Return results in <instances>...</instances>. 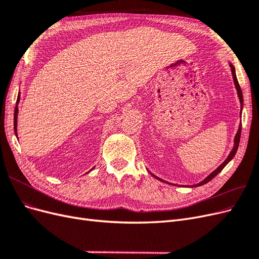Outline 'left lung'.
<instances>
[{"mask_svg":"<svg viewBox=\"0 0 259 259\" xmlns=\"http://www.w3.org/2000/svg\"><path fill=\"white\" fill-rule=\"evenodd\" d=\"M230 68H231V72H232V77H233V82H234V85H236V89H237V92H238V96H239V99H240V103H241V109H242V107H243V95H242V91H241V88H240V85H239V82H238V79H237V75H236V69H234V67L230 64ZM241 127H242V125H241V123H240V126H239V130H238V133H237V135H236V137H234V146H233V148H232V150H231V152L229 153V155H228V158H227L226 160H225V162L222 164V165H219L213 173L211 174H209L204 180H202L201 183H199L198 185H193V186H191V187H199V186H202V185H204V184H206V183H208L209 180H211L213 179L218 173H221V171L223 170V168L227 165V164H228L232 159H233V156L236 155V153H237V150H238V148H239V143H240V137H241ZM154 176V175H153ZM156 179H159V180H161V182H163L162 179H160L159 177H156V176H154ZM165 183V182H164Z\"/></svg>","mask_w":259,"mask_h":259,"instance_id":"1","label":"left lung"}]
</instances>
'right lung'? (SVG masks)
Returning <instances> with one entry per match:
<instances>
[{
	"label": "right lung",
	"instance_id": "obj_1",
	"mask_svg": "<svg viewBox=\"0 0 259 259\" xmlns=\"http://www.w3.org/2000/svg\"><path fill=\"white\" fill-rule=\"evenodd\" d=\"M19 99H20V93L18 94L17 101H16V107H15V113H14V131H15V135H16V136H17V116H18Z\"/></svg>",
	"mask_w": 259,
	"mask_h": 259
}]
</instances>
